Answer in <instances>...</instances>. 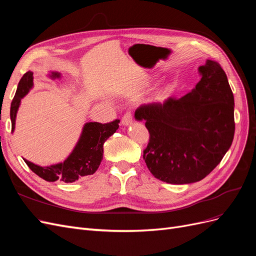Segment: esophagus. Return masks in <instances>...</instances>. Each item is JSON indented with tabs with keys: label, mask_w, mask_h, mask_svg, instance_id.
Returning a JSON list of instances; mask_svg holds the SVG:
<instances>
[{
	"label": "esophagus",
	"mask_w": 256,
	"mask_h": 256,
	"mask_svg": "<svg viewBox=\"0 0 256 256\" xmlns=\"http://www.w3.org/2000/svg\"><path fill=\"white\" fill-rule=\"evenodd\" d=\"M134 122V118H132V113H131L130 111L126 112L125 114H124L122 118V124L124 126H128L130 125V124H132Z\"/></svg>",
	"instance_id": "1"
}]
</instances>
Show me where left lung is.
Listing matches in <instances>:
<instances>
[{"label": "left lung", "mask_w": 256, "mask_h": 256, "mask_svg": "<svg viewBox=\"0 0 256 256\" xmlns=\"http://www.w3.org/2000/svg\"><path fill=\"white\" fill-rule=\"evenodd\" d=\"M200 82L182 98L138 108L150 142L143 159L150 173L168 184L202 180L218 166L235 134L234 95L220 64L198 67Z\"/></svg>", "instance_id": "8db88e82"}]
</instances>
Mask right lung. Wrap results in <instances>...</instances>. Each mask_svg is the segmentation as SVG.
Masks as SVG:
<instances>
[{
  "mask_svg": "<svg viewBox=\"0 0 256 256\" xmlns=\"http://www.w3.org/2000/svg\"><path fill=\"white\" fill-rule=\"evenodd\" d=\"M50 76L60 78V76L58 72H52ZM33 72H28L19 81L10 106L12 131L14 130V122L21 99L33 88ZM118 124L120 120L106 124L97 122L85 124L78 143L64 162L50 166H40L24 159L26 164L36 175L47 182H74L85 176L92 175L102 160L104 142L118 129Z\"/></svg>",
  "mask_w": 256,
  "mask_h": 256,
  "instance_id": "obj_1",
  "label": "right lung"
}]
</instances>
